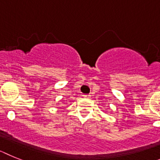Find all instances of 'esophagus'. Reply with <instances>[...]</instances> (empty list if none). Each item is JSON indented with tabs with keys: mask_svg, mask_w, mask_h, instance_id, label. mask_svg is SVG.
I'll use <instances>...</instances> for the list:
<instances>
[{
	"mask_svg": "<svg viewBox=\"0 0 160 160\" xmlns=\"http://www.w3.org/2000/svg\"><path fill=\"white\" fill-rule=\"evenodd\" d=\"M83 97H91V95H90V94H88V95H87V94H84V95H83Z\"/></svg>",
	"mask_w": 160,
	"mask_h": 160,
	"instance_id": "esophagus-1",
	"label": "esophagus"
}]
</instances>
